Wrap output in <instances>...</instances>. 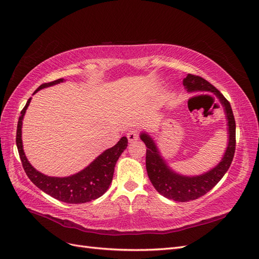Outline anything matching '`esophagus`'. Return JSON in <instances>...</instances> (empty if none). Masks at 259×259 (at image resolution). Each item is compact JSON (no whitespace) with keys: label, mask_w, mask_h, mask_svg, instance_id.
Wrapping results in <instances>:
<instances>
[{"label":"esophagus","mask_w":259,"mask_h":259,"mask_svg":"<svg viewBox=\"0 0 259 259\" xmlns=\"http://www.w3.org/2000/svg\"><path fill=\"white\" fill-rule=\"evenodd\" d=\"M127 139L130 143H133V142H136V140L139 139V134L138 132L135 131V130H132L127 133Z\"/></svg>","instance_id":"obj_1"}]
</instances>
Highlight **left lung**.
Instances as JSON below:
<instances>
[{
	"label": "left lung",
	"instance_id": "obj_1",
	"mask_svg": "<svg viewBox=\"0 0 259 259\" xmlns=\"http://www.w3.org/2000/svg\"><path fill=\"white\" fill-rule=\"evenodd\" d=\"M183 84L188 93L210 92L218 98L219 103L224 108L227 126H228L227 127L228 144H227L222 160L216 166L200 175L187 176L177 173L168 165V163L161 154L154 138L149 133H140V139L147 146L146 168L149 179L155 190L163 197L177 202L193 201L213 189L229 169L234 150H236V121H234L229 101L215 86L201 76L188 74L184 79Z\"/></svg>",
	"mask_w": 259,
	"mask_h": 259
}]
</instances>
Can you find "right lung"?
Wrapping results in <instances>:
<instances>
[{
  "instance_id": "1",
  "label": "right lung",
  "mask_w": 259,
  "mask_h": 259,
  "mask_svg": "<svg viewBox=\"0 0 259 259\" xmlns=\"http://www.w3.org/2000/svg\"><path fill=\"white\" fill-rule=\"evenodd\" d=\"M65 81V79H58L51 83L42 84L36 89L33 95L40 90L50 88V86ZM30 101L31 98L28 99L25 108L20 112L21 115L18 120L16 135V145L18 148L20 160L23 169H25L29 179L38 189L48 193L51 197L61 202L70 203V204H79V203L90 202L101 197L108 190L109 186H110L112 182L114 166L120 155L127 147V138L125 136L122 137L115 146L107 149L103 153L99 154L95 160L90 163V165L80 170L79 173L66 177L48 176L31 165V163L28 161L25 154V151H23L21 128L23 116L26 114Z\"/></svg>"
}]
</instances>
